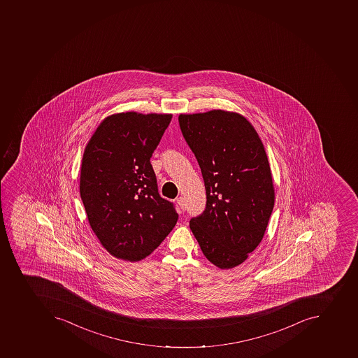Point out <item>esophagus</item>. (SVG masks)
Wrapping results in <instances>:
<instances>
[{
	"mask_svg": "<svg viewBox=\"0 0 358 358\" xmlns=\"http://www.w3.org/2000/svg\"><path fill=\"white\" fill-rule=\"evenodd\" d=\"M177 203L178 206H179V208H180L181 210H186V203H185V199H183L182 197L177 198Z\"/></svg>",
	"mask_w": 358,
	"mask_h": 358,
	"instance_id": "34e87169",
	"label": "esophagus"
}]
</instances>
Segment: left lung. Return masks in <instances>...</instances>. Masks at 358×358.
Masks as SVG:
<instances>
[{
  "instance_id": "1",
  "label": "left lung",
  "mask_w": 358,
  "mask_h": 358,
  "mask_svg": "<svg viewBox=\"0 0 358 358\" xmlns=\"http://www.w3.org/2000/svg\"><path fill=\"white\" fill-rule=\"evenodd\" d=\"M179 124L199 164L207 203L190 229L206 259L236 268L259 246L273 210L274 185L257 130L245 116L213 110L180 114Z\"/></svg>"
}]
</instances>
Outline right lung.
<instances>
[{
	"mask_svg": "<svg viewBox=\"0 0 358 358\" xmlns=\"http://www.w3.org/2000/svg\"><path fill=\"white\" fill-rule=\"evenodd\" d=\"M172 114L116 113L85 148L79 192L88 222L116 259L138 262L175 227L178 214L160 197L150 162Z\"/></svg>",
	"mask_w": 358,
	"mask_h": 358,
	"instance_id": "obj_1",
	"label": "right lung"
}]
</instances>
